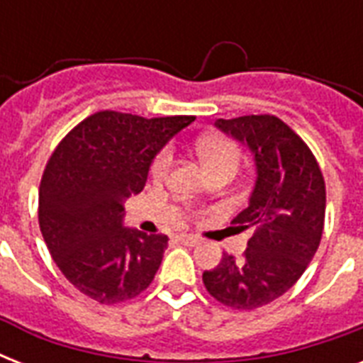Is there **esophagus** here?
I'll use <instances>...</instances> for the list:
<instances>
[{
  "label": "esophagus",
  "mask_w": 363,
  "mask_h": 363,
  "mask_svg": "<svg viewBox=\"0 0 363 363\" xmlns=\"http://www.w3.org/2000/svg\"><path fill=\"white\" fill-rule=\"evenodd\" d=\"M175 239L181 242V245H184V247H196V245L199 242L198 238H192V235H184V233H182V235H177Z\"/></svg>",
  "instance_id": "1"
}]
</instances>
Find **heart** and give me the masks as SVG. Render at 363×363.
<instances>
[{"mask_svg": "<svg viewBox=\"0 0 363 363\" xmlns=\"http://www.w3.org/2000/svg\"><path fill=\"white\" fill-rule=\"evenodd\" d=\"M198 154L205 169L216 167V165H233V167H238L239 158H241V152H239V148L233 143L216 139V137H205V139H201L198 143ZM169 164L171 156L167 150L158 154V158L154 160L152 169H150L154 179H158V181L164 179L167 175V171H169Z\"/></svg>", "mask_w": 363, "mask_h": 363, "instance_id": "b5f03b06", "label": "heart"}]
</instances>
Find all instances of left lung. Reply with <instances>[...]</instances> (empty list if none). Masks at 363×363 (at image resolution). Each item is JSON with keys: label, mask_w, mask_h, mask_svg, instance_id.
<instances>
[{"label": "left lung", "mask_w": 363, "mask_h": 363, "mask_svg": "<svg viewBox=\"0 0 363 363\" xmlns=\"http://www.w3.org/2000/svg\"><path fill=\"white\" fill-rule=\"evenodd\" d=\"M215 125L247 145L256 182L233 224L254 228L241 259L224 254L205 271L207 292L232 309H258L303 275L320 245L326 213L324 177L309 147L277 116L250 115Z\"/></svg>", "instance_id": "1"}]
</instances>
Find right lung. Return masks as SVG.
<instances>
[{"label":"right lung","mask_w":363,"mask_h":363,"mask_svg":"<svg viewBox=\"0 0 363 363\" xmlns=\"http://www.w3.org/2000/svg\"><path fill=\"white\" fill-rule=\"evenodd\" d=\"M196 116L101 111L64 137L39 186V226L65 279L113 305L139 296L158 271L167 235L124 226V201L145 186L156 154Z\"/></svg>","instance_id":"obj_1"}]
</instances>
